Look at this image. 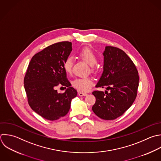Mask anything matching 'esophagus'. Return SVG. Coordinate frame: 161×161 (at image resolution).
<instances>
[{"label":"esophagus","instance_id":"34e87169","mask_svg":"<svg viewBox=\"0 0 161 161\" xmlns=\"http://www.w3.org/2000/svg\"><path fill=\"white\" fill-rule=\"evenodd\" d=\"M78 94H79V96H86L87 94V93H86V92H78Z\"/></svg>","mask_w":161,"mask_h":161}]
</instances>
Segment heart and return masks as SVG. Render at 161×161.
Here are the masks:
<instances>
[{
    "label": "heart",
    "instance_id": "obj_1",
    "mask_svg": "<svg viewBox=\"0 0 161 161\" xmlns=\"http://www.w3.org/2000/svg\"><path fill=\"white\" fill-rule=\"evenodd\" d=\"M78 56L83 60L90 65V69L92 72H96L97 70V65L96 64L97 61L96 54L91 49L89 48H84L78 53ZM73 58L68 57L65 58L63 64V67L65 72L70 74L72 70ZM93 84V80L91 77L77 78L72 82V86L79 91L86 92L88 91L90 87Z\"/></svg>",
    "mask_w": 161,
    "mask_h": 161
}]
</instances>
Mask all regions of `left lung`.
<instances>
[{"label":"left lung","instance_id":"obj_1","mask_svg":"<svg viewBox=\"0 0 161 161\" xmlns=\"http://www.w3.org/2000/svg\"><path fill=\"white\" fill-rule=\"evenodd\" d=\"M103 55V72L96 87H107L110 91H93L96 103L92 109L100 118L112 120L121 116L135 100L139 77L133 61L122 50L108 46Z\"/></svg>","mask_w":161,"mask_h":161}]
</instances>
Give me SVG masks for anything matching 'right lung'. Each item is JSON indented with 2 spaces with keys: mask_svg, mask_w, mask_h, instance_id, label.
Returning a JSON list of instances; mask_svg holds the SVG:
<instances>
[{
  "mask_svg": "<svg viewBox=\"0 0 161 161\" xmlns=\"http://www.w3.org/2000/svg\"><path fill=\"white\" fill-rule=\"evenodd\" d=\"M72 50V43H54L31 58L25 79V89L31 109L43 118L53 121L65 116L77 91L67 79L63 64ZM60 85L68 87L64 93L55 89Z\"/></svg>",
  "mask_w": 161,
  "mask_h": 161,
  "instance_id": "right-lung-1",
  "label": "right lung"
}]
</instances>
